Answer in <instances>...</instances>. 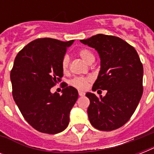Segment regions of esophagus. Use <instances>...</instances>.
<instances>
[{
    "label": "esophagus",
    "mask_w": 154,
    "mask_h": 154,
    "mask_svg": "<svg viewBox=\"0 0 154 154\" xmlns=\"http://www.w3.org/2000/svg\"><path fill=\"white\" fill-rule=\"evenodd\" d=\"M78 94H79V96H81V97L85 96V93H84V92L79 91V92H78Z\"/></svg>",
    "instance_id": "obj_1"
}]
</instances>
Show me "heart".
<instances>
[{"instance_id": "heart-1", "label": "heart", "mask_w": 154, "mask_h": 154, "mask_svg": "<svg viewBox=\"0 0 154 154\" xmlns=\"http://www.w3.org/2000/svg\"><path fill=\"white\" fill-rule=\"evenodd\" d=\"M78 55L88 64H91L95 60V57L93 54V53L87 49H80L79 51H78ZM69 57L68 55L64 56V57L62 58V60H61V68H62V70L64 72H66L69 70ZM89 82H90V78L89 77H74L72 80H71L70 84L72 85V86L77 88V89H85L88 87Z\"/></svg>"}]
</instances>
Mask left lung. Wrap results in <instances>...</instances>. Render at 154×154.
<instances>
[{
    "mask_svg": "<svg viewBox=\"0 0 154 154\" xmlns=\"http://www.w3.org/2000/svg\"><path fill=\"white\" fill-rule=\"evenodd\" d=\"M81 42L97 51L101 70L93 91L106 90L105 97L85 95L90 101L87 112L94 128L112 131L126 123L143 94V65L134 47L119 37L97 34Z\"/></svg>",
    "mask_w": 154,
    "mask_h": 154,
    "instance_id": "left-lung-1",
    "label": "left lung"
}]
</instances>
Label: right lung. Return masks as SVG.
I'll return each instance as SVG.
<instances>
[{"label":"right lung","instance_id":"1","mask_svg":"<svg viewBox=\"0 0 154 154\" xmlns=\"http://www.w3.org/2000/svg\"><path fill=\"white\" fill-rule=\"evenodd\" d=\"M73 43L53 38H39L25 45L16 57L10 79L13 97L21 114L36 130L55 134L66 129L69 112L78 98L72 86L62 94L50 89L63 77L61 60Z\"/></svg>","mask_w":154,"mask_h":154}]
</instances>
